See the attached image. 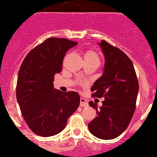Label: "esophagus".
I'll return each instance as SVG.
<instances>
[{
	"label": "esophagus",
	"mask_w": 157,
	"mask_h": 157,
	"mask_svg": "<svg viewBox=\"0 0 157 157\" xmlns=\"http://www.w3.org/2000/svg\"><path fill=\"white\" fill-rule=\"evenodd\" d=\"M80 107H87L89 105V104H88V102L86 101V100L85 99V98H80Z\"/></svg>",
	"instance_id": "34e87169"
}]
</instances>
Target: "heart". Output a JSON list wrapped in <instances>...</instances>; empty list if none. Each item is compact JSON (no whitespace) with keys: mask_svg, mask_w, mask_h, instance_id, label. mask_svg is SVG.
Wrapping results in <instances>:
<instances>
[{"mask_svg":"<svg viewBox=\"0 0 157 157\" xmlns=\"http://www.w3.org/2000/svg\"><path fill=\"white\" fill-rule=\"evenodd\" d=\"M84 60H85V62L99 63L100 58L98 54L95 51L90 49V50L86 51L85 53H84Z\"/></svg>","mask_w":157,"mask_h":157,"instance_id":"1","label":"heart"}]
</instances>
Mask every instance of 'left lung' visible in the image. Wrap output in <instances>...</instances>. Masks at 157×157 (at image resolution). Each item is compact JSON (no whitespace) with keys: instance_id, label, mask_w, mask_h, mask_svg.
<instances>
[{"instance_id":"obj_1","label":"left lung","mask_w":157,"mask_h":157,"mask_svg":"<svg viewBox=\"0 0 157 157\" xmlns=\"http://www.w3.org/2000/svg\"><path fill=\"white\" fill-rule=\"evenodd\" d=\"M105 56L103 75L93 84L92 96L104 97L102 106L90 101L97 117L88 124L94 136L104 140L117 138L126 129L135 110L138 81L131 59L120 49L102 40L98 43Z\"/></svg>"}]
</instances>
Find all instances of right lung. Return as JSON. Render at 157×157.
<instances>
[{
	"label": "right lung",
	"mask_w": 157,
	"mask_h": 157,
	"mask_svg": "<svg viewBox=\"0 0 157 157\" xmlns=\"http://www.w3.org/2000/svg\"><path fill=\"white\" fill-rule=\"evenodd\" d=\"M77 42L49 37L34 47L23 60L16 84V98L24 120L33 132L43 137L62 132L80 105L76 92L54 89V76L62 71L68 49Z\"/></svg>",
	"instance_id": "1"
}]
</instances>
